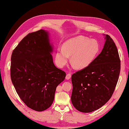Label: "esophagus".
<instances>
[{
	"label": "esophagus",
	"mask_w": 129,
	"mask_h": 129,
	"mask_svg": "<svg viewBox=\"0 0 129 129\" xmlns=\"http://www.w3.org/2000/svg\"><path fill=\"white\" fill-rule=\"evenodd\" d=\"M71 76H72L71 74L68 73V74H67V75H66V79H67V80H69V79H70L71 78Z\"/></svg>",
	"instance_id": "1"
}]
</instances>
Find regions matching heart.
<instances>
[{
    "label": "heart",
    "mask_w": 129,
    "mask_h": 129,
    "mask_svg": "<svg viewBox=\"0 0 129 129\" xmlns=\"http://www.w3.org/2000/svg\"><path fill=\"white\" fill-rule=\"evenodd\" d=\"M99 50V45L95 40L78 36L67 40L62 48L57 49L55 59L58 66L62 68L71 56L72 63L77 69H83L94 61Z\"/></svg>",
    "instance_id": "b5f03b06"
}]
</instances>
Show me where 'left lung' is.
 <instances>
[{
  "mask_svg": "<svg viewBox=\"0 0 129 129\" xmlns=\"http://www.w3.org/2000/svg\"><path fill=\"white\" fill-rule=\"evenodd\" d=\"M102 51L91 64L72 76L71 100L75 108L82 113L98 110L108 102L118 81L120 59L114 40L106 35Z\"/></svg>",
  "mask_w": 129,
  "mask_h": 129,
  "instance_id": "left-lung-1",
  "label": "left lung"
}]
</instances>
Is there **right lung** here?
Instances as JSON below:
<instances>
[{"mask_svg": "<svg viewBox=\"0 0 129 129\" xmlns=\"http://www.w3.org/2000/svg\"><path fill=\"white\" fill-rule=\"evenodd\" d=\"M48 33L43 29L29 33L14 49L10 77L21 100L33 110L50 107L56 87L66 76L54 64Z\"/></svg>", "mask_w": 129, "mask_h": 129, "instance_id": "obj_1", "label": "right lung"}]
</instances>
